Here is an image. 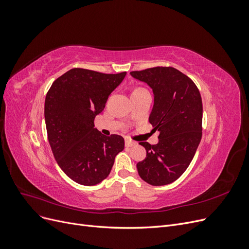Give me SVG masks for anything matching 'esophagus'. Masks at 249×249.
Returning a JSON list of instances; mask_svg holds the SVG:
<instances>
[{"label":"esophagus","instance_id":"obj_1","mask_svg":"<svg viewBox=\"0 0 249 249\" xmlns=\"http://www.w3.org/2000/svg\"><path fill=\"white\" fill-rule=\"evenodd\" d=\"M136 144H137V143L135 142V141H133V140H131L129 138L125 139V146L131 147V146H134V145H136Z\"/></svg>","mask_w":249,"mask_h":249}]
</instances>
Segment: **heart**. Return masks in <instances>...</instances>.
I'll return each mask as SVG.
<instances>
[{
    "mask_svg": "<svg viewBox=\"0 0 249 249\" xmlns=\"http://www.w3.org/2000/svg\"><path fill=\"white\" fill-rule=\"evenodd\" d=\"M139 89H144V88H142V87H137V88H135L134 90H139Z\"/></svg>",
    "mask_w": 249,
    "mask_h": 249,
    "instance_id": "1",
    "label": "heart"
}]
</instances>
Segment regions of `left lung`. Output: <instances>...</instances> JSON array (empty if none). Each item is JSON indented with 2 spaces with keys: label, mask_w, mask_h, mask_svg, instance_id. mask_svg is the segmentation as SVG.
I'll return each mask as SVG.
<instances>
[{
  "label": "left lung",
  "mask_w": 249,
  "mask_h": 249,
  "mask_svg": "<svg viewBox=\"0 0 249 249\" xmlns=\"http://www.w3.org/2000/svg\"><path fill=\"white\" fill-rule=\"evenodd\" d=\"M153 88L155 104L149 123L159 131L157 144H139L146 158L137 163L140 178L153 186L177 180L189 166L202 135V102L195 83L175 67L157 66L131 71Z\"/></svg>",
  "instance_id": "obj_1"
}]
</instances>
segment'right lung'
Segmentation results:
<instances>
[{
  "label": "right lung",
  "instance_id": "1",
  "mask_svg": "<svg viewBox=\"0 0 249 249\" xmlns=\"http://www.w3.org/2000/svg\"><path fill=\"white\" fill-rule=\"evenodd\" d=\"M126 72L102 73L72 69L53 83L46 96L44 118L53 155L65 175L84 186L106 178L124 139L94 129V118Z\"/></svg>",
  "mask_w": 249,
  "mask_h": 249
}]
</instances>
